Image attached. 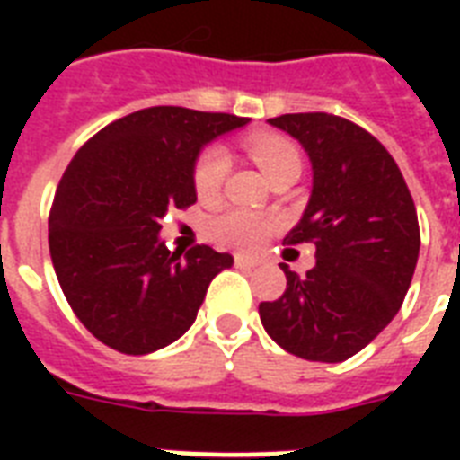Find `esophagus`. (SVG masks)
<instances>
[{"mask_svg": "<svg viewBox=\"0 0 460 460\" xmlns=\"http://www.w3.org/2000/svg\"><path fill=\"white\" fill-rule=\"evenodd\" d=\"M274 224H279L281 226V224H284V215H274Z\"/></svg>", "mask_w": 460, "mask_h": 460, "instance_id": "34e87169", "label": "esophagus"}]
</instances>
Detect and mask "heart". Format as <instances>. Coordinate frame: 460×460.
<instances>
[{
  "instance_id": "heart-1",
  "label": "heart",
  "mask_w": 460,
  "mask_h": 460,
  "mask_svg": "<svg viewBox=\"0 0 460 460\" xmlns=\"http://www.w3.org/2000/svg\"><path fill=\"white\" fill-rule=\"evenodd\" d=\"M265 243V231L251 224L248 229H245V251H260Z\"/></svg>"
}]
</instances>
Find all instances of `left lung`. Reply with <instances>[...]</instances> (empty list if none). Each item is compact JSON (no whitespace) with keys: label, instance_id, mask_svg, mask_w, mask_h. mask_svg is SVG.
<instances>
[{"label":"left lung","instance_id":"left-lung-1","mask_svg":"<svg viewBox=\"0 0 460 460\" xmlns=\"http://www.w3.org/2000/svg\"><path fill=\"white\" fill-rule=\"evenodd\" d=\"M236 117L150 107L119 119L75 153L49 215V252L83 327L126 356L164 349L193 327L229 252L162 236L164 215L188 208L195 162L241 128Z\"/></svg>","mask_w":460,"mask_h":460}]
</instances>
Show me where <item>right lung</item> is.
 I'll use <instances>...</instances> for the list:
<instances>
[{
	"label": "right lung",
	"mask_w": 460,
	"mask_h": 460,
	"mask_svg": "<svg viewBox=\"0 0 460 460\" xmlns=\"http://www.w3.org/2000/svg\"><path fill=\"white\" fill-rule=\"evenodd\" d=\"M303 146L313 190L284 243L314 245L307 270H284L279 301L260 303V320L281 349L305 360L341 363L363 350L399 313L413 279L420 229L399 166L346 119H272Z\"/></svg>",
	"instance_id": "1"
}]
</instances>
